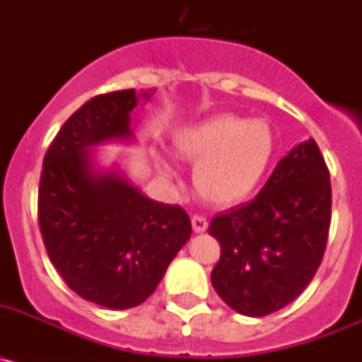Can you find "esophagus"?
I'll return each mask as SVG.
<instances>
[{
    "instance_id": "34e87169",
    "label": "esophagus",
    "mask_w": 362,
    "mask_h": 362,
    "mask_svg": "<svg viewBox=\"0 0 362 362\" xmlns=\"http://www.w3.org/2000/svg\"><path fill=\"white\" fill-rule=\"evenodd\" d=\"M192 228H194V232L197 233L204 232V230L209 228V221H206V217L204 216L196 214V216H192Z\"/></svg>"
}]
</instances>
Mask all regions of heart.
I'll list each match as a JSON object with an SVG mask.
<instances>
[{"mask_svg": "<svg viewBox=\"0 0 362 362\" xmlns=\"http://www.w3.org/2000/svg\"><path fill=\"white\" fill-rule=\"evenodd\" d=\"M179 158L196 165L194 185L204 201L241 203L263 183L276 156V134L264 119L221 114L175 139ZM168 174V166L163 165Z\"/></svg>", "mask_w": 362, "mask_h": 362, "instance_id": "1", "label": "heart"}]
</instances>
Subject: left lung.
I'll return each instance as SVG.
<instances>
[{
    "mask_svg": "<svg viewBox=\"0 0 362 362\" xmlns=\"http://www.w3.org/2000/svg\"><path fill=\"white\" fill-rule=\"evenodd\" d=\"M330 219V172L310 139L277 163L254 201L210 221L221 245L210 276L216 292L250 317L292 303L321 264Z\"/></svg>",
    "mask_w": 362,
    "mask_h": 362,
    "instance_id": "obj_1",
    "label": "left lung"
}]
</instances>
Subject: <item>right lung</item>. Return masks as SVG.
I'll list each match as a JSON object with an SVG mask.
<instances>
[{
  "label": "right lung",
  "mask_w": 362,
  "mask_h": 362,
  "mask_svg": "<svg viewBox=\"0 0 362 362\" xmlns=\"http://www.w3.org/2000/svg\"><path fill=\"white\" fill-rule=\"evenodd\" d=\"M136 103L129 88L74 112L45 153L37 192L41 235L59 276L79 297L112 310L141 305L192 233L181 206L148 199L114 172L92 170L85 148L132 136Z\"/></svg>",
  "instance_id": "obj_1"
}]
</instances>
